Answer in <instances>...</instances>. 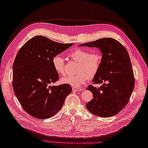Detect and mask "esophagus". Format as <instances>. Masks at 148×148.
Returning <instances> with one entry per match:
<instances>
[{"mask_svg": "<svg viewBox=\"0 0 148 148\" xmlns=\"http://www.w3.org/2000/svg\"><path fill=\"white\" fill-rule=\"evenodd\" d=\"M72 90H73V91L78 92V91H82L83 89H82L81 88H78V87H73L72 88Z\"/></svg>", "mask_w": 148, "mask_h": 148, "instance_id": "esophagus-1", "label": "esophagus"}]
</instances>
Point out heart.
<instances>
[{"label": "heart", "mask_w": 148, "mask_h": 148, "mask_svg": "<svg viewBox=\"0 0 148 148\" xmlns=\"http://www.w3.org/2000/svg\"><path fill=\"white\" fill-rule=\"evenodd\" d=\"M71 59L78 62L76 71L77 73L68 75L62 78L61 82L72 86H80L89 78H93L98 73L101 63L102 56L99 53H90L86 49L77 48L69 53ZM52 64L57 73L63 75L65 73V65L63 58L59 55L53 57Z\"/></svg>", "instance_id": "obj_1"}]
</instances>
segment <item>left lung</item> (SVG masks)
<instances>
[{"label": "left lung", "instance_id": "8db88e82", "mask_svg": "<svg viewBox=\"0 0 148 148\" xmlns=\"http://www.w3.org/2000/svg\"><path fill=\"white\" fill-rule=\"evenodd\" d=\"M80 46L95 47L102 54L98 73L86 89L93 99L86 104L88 110L95 116L108 117L118 114L128 103L134 88V77L130 57L125 47L111 38L97 39Z\"/></svg>", "mask_w": 148, "mask_h": 148}]
</instances>
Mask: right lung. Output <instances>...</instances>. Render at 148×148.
<instances>
[{
	"label": "right lung",
	"instance_id": "right-lung-1",
	"mask_svg": "<svg viewBox=\"0 0 148 148\" xmlns=\"http://www.w3.org/2000/svg\"><path fill=\"white\" fill-rule=\"evenodd\" d=\"M73 45L36 36L18 51L13 64V89L24 110L32 117L45 119L55 116L71 92L69 85H50L59 79L53 66V57Z\"/></svg>",
	"mask_w": 148,
	"mask_h": 148
}]
</instances>
